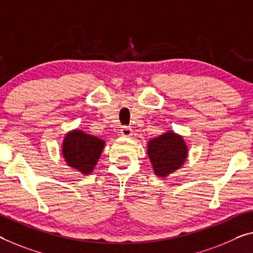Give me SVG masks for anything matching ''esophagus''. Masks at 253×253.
<instances>
[{
  "label": "esophagus",
  "instance_id": "34e87169",
  "mask_svg": "<svg viewBox=\"0 0 253 253\" xmlns=\"http://www.w3.org/2000/svg\"><path fill=\"white\" fill-rule=\"evenodd\" d=\"M120 135L124 137H129L133 135V129L127 126H124V127H122V129H120Z\"/></svg>",
  "mask_w": 253,
  "mask_h": 253
}]
</instances>
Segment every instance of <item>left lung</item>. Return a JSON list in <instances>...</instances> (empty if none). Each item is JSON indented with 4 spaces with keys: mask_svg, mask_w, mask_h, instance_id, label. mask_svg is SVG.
<instances>
[{
    "mask_svg": "<svg viewBox=\"0 0 253 253\" xmlns=\"http://www.w3.org/2000/svg\"><path fill=\"white\" fill-rule=\"evenodd\" d=\"M188 149L182 135L168 130L160 136L150 139L148 156L154 174L159 177L169 176L185 164Z\"/></svg>",
    "mask_w": 253,
    "mask_h": 253,
    "instance_id": "1",
    "label": "left lung"
}]
</instances>
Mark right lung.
I'll list each match as a JSON object with an SVG mask.
<instances>
[{
  "instance_id": "obj_1",
  "label": "right lung",
  "mask_w": 253,
  "mask_h": 253,
  "mask_svg": "<svg viewBox=\"0 0 253 253\" xmlns=\"http://www.w3.org/2000/svg\"><path fill=\"white\" fill-rule=\"evenodd\" d=\"M104 145L105 142L100 137L84 130L74 129L66 134L61 151L69 167L84 175H89L99 161Z\"/></svg>"
}]
</instances>
